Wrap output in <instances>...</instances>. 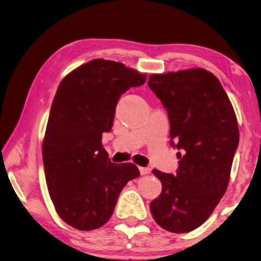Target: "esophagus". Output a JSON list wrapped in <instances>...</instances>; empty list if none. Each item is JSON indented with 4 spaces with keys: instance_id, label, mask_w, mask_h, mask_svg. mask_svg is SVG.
Wrapping results in <instances>:
<instances>
[{
    "instance_id": "34e87169",
    "label": "esophagus",
    "mask_w": 261,
    "mask_h": 261,
    "mask_svg": "<svg viewBox=\"0 0 261 261\" xmlns=\"http://www.w3.org/2000/svg\"><path fill=\"white\" fill-rule=\"evenodd\" d=\"M139 171L141 176H145V174H148L150 173V168H146V167H140L139 168Z\"/></svg>"
}]
</instances>
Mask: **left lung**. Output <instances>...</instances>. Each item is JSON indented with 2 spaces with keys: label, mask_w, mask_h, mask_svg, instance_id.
Instances as JSON below:
<instances>
[{
  "label": "left lung",
  "mask_w": 261,
  "mask_h": 261,
  "mask_svg": "<svg viewBox=\"0 0 261 261\" xmlns=\"http://www.w3.org/2000/svg\"><path fill=\"white\" fill-rule=\"evenodd\" d=\"M148 87L168 111L171 145L182 150L176 176L153 170L162 192L150 212L165 230L187 233L211 216L227 191L238 120L219 80L206 69L153 74Z\"/></svg>",
  "instance_id": "1"
}]
</instances>
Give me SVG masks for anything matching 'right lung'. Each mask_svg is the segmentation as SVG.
Segmentation results:
<instances>
[{
	"instance_id": "right-lung-1",
	"label": "right lung",
	"mask_w": 261,
	"mask_h": 261,
	"mask_svg": "<svg viewBox=\"0 0 261 261\" xmlns=\"http://www.w3.org/2000/svg\"><path fill=\"white\" fill-rule=\"evenodd\" d=\"M145 82L146 74L124 64L93 59L59 84L42 155L51 201L74 228L92 230L105 225L123 187L140 174L134 163L111 162L101 137L112 129L121 94Z\"/></svg>"
}]
</instances>
